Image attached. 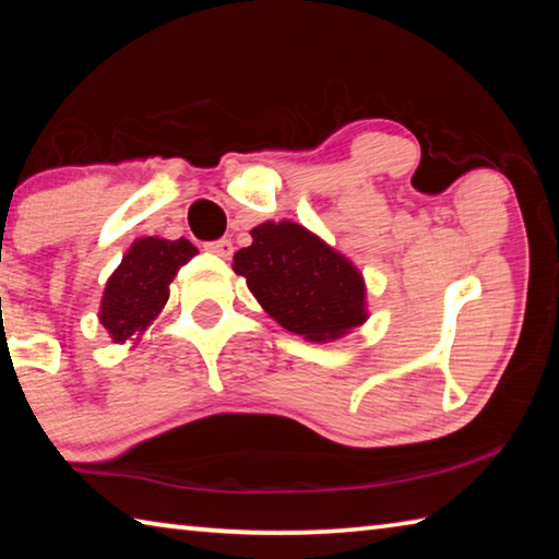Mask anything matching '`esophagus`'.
Returning <instances> with one entry per match:
<instances>
[{"label":"esophagus","mask_w":559,"mask_h":559,"mask_svg":"<svg viewBox=\"0 0 559 559\" xmlns=\"http://www.w3.org/2000/svg\"><path fill=\"white\" fill-rule=\"evenodd\" d=\"M204 249L210 251V253H214V257H219V259H231V253H234V243H231V239H219V241L206 243Z\"/></svg>","instance_id":"esophagus-1"}]
</instances>
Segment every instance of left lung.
Listing matches in <instances>:
<instances>
[{"instance_id": "obj_1", "label": "left lung", "mask_w": 559, "mask_h": 559, "mask_svg": "<svg viewBox=\"0 0 559 559\" xmlns=\"http://www.w3.org/2000/svg\"><path fill=\"white\" fill-rule=\"evenodd\" d=\"M251 239L234 253V273L288 333L333 343L370 318L362 271L318 234L283 219L253 226Z\"/></svg>"}]
</instances>
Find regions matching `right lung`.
<instances>
[{"instance_id":"right-lung-1","label":"right lung","mask_w":559,"mask_h":559,"mask_svg":"<svg viewBox=\"0 0 559 559\" xmlns=\"http://www.w3.org/2000/svg\"><path fill=\"white\" fill-rule=\"evenodd\" d=\"M197 257V246L187 239L140 236L130 243L120 266L110 273L103 288L98 320L112 343H138V337L163 313L169 298V283L179 266Z\"/></svg>"}]
</instances>
